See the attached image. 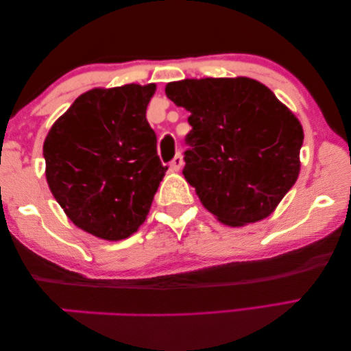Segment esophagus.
<instances>
[{"instance_id": "1", "label": "esophagus", "mask_w": 351, "mask_h": 351, "mask_svg": "<svg viewBox=\"0 0 351 351\" xmlns=\"http://www.w3.org/2000/svg\"><path fill=\"white\" fill-rule=\"evenodd\" d=\"M169 166H171V169L172 171H179L182 166H183V157L180 154H177L174 158L171 160V163H169Z\"/></svg>"}]
</instances>
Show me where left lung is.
Wrapping results in <instances>:
<instances>
[{
	"instance_id": "1",
	"label": "left lung",
	"mask_w": 351,
	"mask_h": 351,
	"mask_svg": "<svg viewBox=\"0 0 351 351\" xmlns=\"http://www.w3.org/2000/svg\"><path fill=\"white\" fill-rule=\"evenodd\" d=\"M165 93L191 113L183 176L205 208L232 227L271 215L300 171L294 113L249 77L185 79Z\"/></svg>"
}]
</instances>
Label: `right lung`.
<instances>
[{
	"label": "right lung",
	"mask_w": 351,
	"mask_h": 351,
	"mask_svg": "<svg viewBox=\"0 0 351 351\" xmlns=\"http://www.w3.org/2000/svg\"><path fill=\"white\" fill-rule=\"evenodd\" d=\"M155 85L80 95L43 145L51 193L79 228L119 241L145 222L168 166L146 119Z\"/></svg>",
	"instance_id": "add662e5"
}]
</instances>
